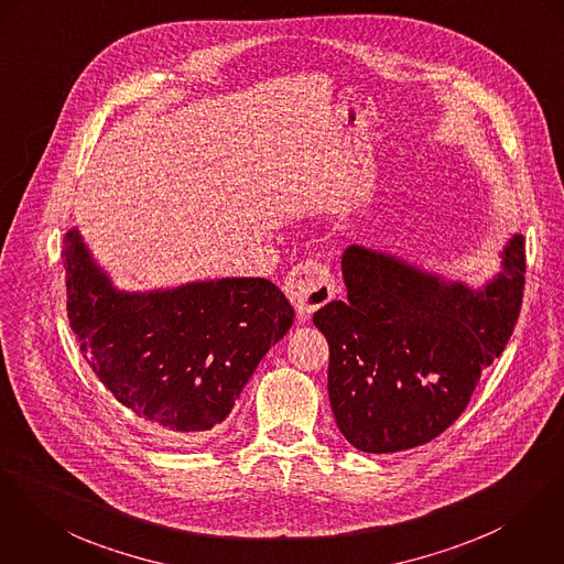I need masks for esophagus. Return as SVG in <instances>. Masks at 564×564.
I'll list each match as a JSON object with an SVG mask.
<instances>
[{
    "label": "esophagus",
    "mask_w": 564,
    "mask_h": 564,
    "mask_svg": "<svg viewBox=\"0 0 564 564\" xmlns=\"http://www.w3.org/2000/svg\"><path fill=\"white\" fill-rule=\"evenodd\" d=\"M285 294L294 304L299 319H308L313 311L335 296V279L330 270L319 261L299 263L285 279Z\"/></svg>",
    "instance_id": "1"
}]
</instances>
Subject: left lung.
<instances>
[{"instance_id":"8db88e82","label":"left lung","mask_w":564,"mask_h":564,"mask_svg":"<svg viewBox=\"0 0 564 564\" xmlns=\"http://www.w3.org/2000/svg\"><path fill=\"white\" fill-rule=\"evenodd\" d=\"M347 301L313 313L330 347L328 397L337 427L365 453L421 446L466 410L480 371L513 335L525 251L513 234L500 270L473 288L387 251L351 245Z\"/></svg>"}]
</instances>
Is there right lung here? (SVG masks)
<instances>
[{
    "instance_id": "right-lung-1",
    "label": "right lung",
    "mask_w": 564,
    "mask_h": 564,
    "mask_svg": "<svg viewBox=\"0 0 564 564\" xmlns=\"http://www.w3.org/2000/svg\"><path fill=\"white\" fill-rule=\"evenodd\" d=\"M64 242L66 308L87 365L124 408L163 432H213L294 322L292 304L268 279L127 292L91 258L77 227Z\"/></svg>"
}]
</instances>
